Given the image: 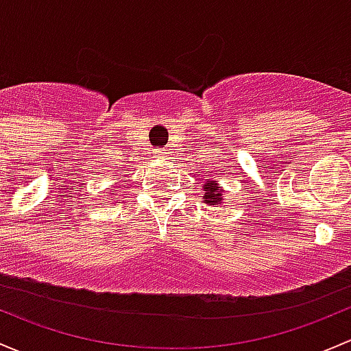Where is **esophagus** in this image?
Listing matches in <instances>:
<instances>
[{"label": "esophagus", "instance_id": "esophagus-1", "mask_svg": "<svg viewBox=\"0 0 351 351\" xmlns=\"http://www.w3.org/2000/svg\"><path fill=\"white\" fill-rule=\"evenodd\" d=\"M160 155H162V152H160Z\"/></svg>", "mask_w": 351, "mask_h": 351}]
</instances>
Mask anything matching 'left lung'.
Listing matches in <instances>:
<instances>
[{"mask_svg": "<svg viewBox=\"0 0 351 351\" xmlns=\"http://www.w3.org/2000/svg\"><path fill=\"white\" fill-rule=\"evenodd\" d=\"M202 199H204L206 204L209 206H223V199H225V191H223L221 184L215 179H206L204 184H202Z\"/></svg>", "mask_w": 351, "mask_h": 351, "instance_id": "1", "label": "left lung"}]
</instances>
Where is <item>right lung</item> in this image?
<instances>
[{"label":"right lung","instance_id":"1","mask_svg":"<svg viewBox=\"0 0 351 351\" xmlns=\"http://www.w3.org/2000/svg\"><path fill=\"white\" fill-rule=\"evenodd\" d=\"M111 194H114V193H111ZM114 196H117V194H114Z\"/></svg>","mask_w":351,"mask_h":351}]
</instances>
